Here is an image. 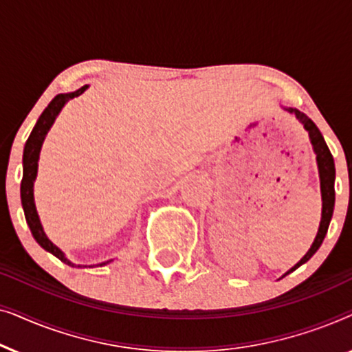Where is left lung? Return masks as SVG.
Returning <instances> with one entry per match:
<instances>
[{
    "mask_svg": "<svg viewBox=\"0 0 352 352\" xmlns=\"http://www.w3.org/2000/svg\"><path fill=\"white\" fill-rule=\"evenodd\" d=\"M283 110H287L288 113L295 115L298 122L302 124V128L307 131V136H309L312 151L316 153V162H317V170H319V179H320V195H322V218H320V224H319V230H317V235L312 242L311 248L307 250V253L302 256L300 261H298L295 266L283 274L282 277L288 276V274L295 271L301 266L309 261V259L314 256V253L320 248L322 242H324L327 230H329L331 216H333V208H335V162L333 157L327 147L325 139L322 136V133L319 131V128L316 126V123L307 117L306 113L300 112L298 109L293 107H282Z\"/></svg>",
    "mask_w": 352,
    "mask_h": 352,
    "instance_id": "1",
    "label": "left lung"
}]
</instances>
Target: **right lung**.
<instances>
[{
  "label": "right lung",
  "instance_id": "1",
  "mask_svg": "<svg viewBox=\"0 0 352 352\" xmlns=\"http://www.w3.org/2000/svg\"><path fill=\"white\" fill-rule=\"evenodd\" d=\"M88 89V85L81 86L80 89L74 91V93H64V94H57L54 99L47 104V107L43 110V113L38 118V122L35 126H33L30 136H28L25 147H23V157H22V182H21V201H22V208H23V214H25L27 224L30 228V232L33 235V239L36 240L38 245L41 248H45L46 252H50L51 254H54L56 258H59L62 263L69 264L72 267H102L105 264L112 263L113 259H107V261H102L99 264H91V266H83V264H75L72 263L69 258L65 256V253L62 250L51 242L47 239V235L43 229L40 216H38L36 211V205H35V195H33V184H35L36 175H38V160H40V152L43 147V142H45L46 134L50 133V129L52 124H54L57 115L60 113V110L65 107V104L69 102L70 99L78 98L80 94H83L85 91Z\"/></svg>",
  "mask_w": 352,
  "mask_h": 352
}]
</instances>
